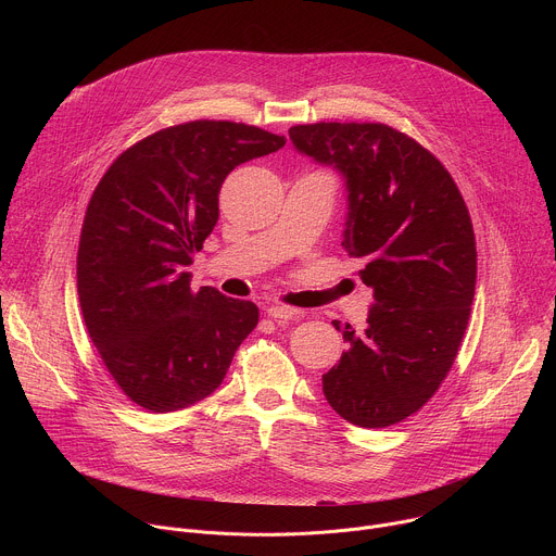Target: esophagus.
Instances as JSON below:
<instances>
[{
	"label": "esophagus",
	"instance_id": "esophagus-1",
	"mask_svg": "<svg viewBox=\"0 0 556 556\" xmlns=\"http://www.w3.org/2000/svg\"><path fill=\"white\" fill-rule=\"evenodd\" d=\"M266 312H268L270 319H275V321H294V319H299V316H301V309L290 307V305H279V303L268 305Z\"/></svg>",
	"mask_w": 556,
	"mask_h": 556
}]
</instances>
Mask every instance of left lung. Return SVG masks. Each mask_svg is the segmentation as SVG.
I'll return each instance as SVG.
<instances>
[{
    "instance_id": "8db88e82",
    "label": "left lung",
    "mask_w": 556,
    "mask_h": 556,
    "mask_svg": "<svg viewBox=\"0 0 556 556\" xmlns=\"http://www.w3.org/2000/svg\"><path fill=\"white\" fill-rule=\"evenodd\" d=\"M290 140L343 176V249L374 290L363 332L332 321L348 350L324 374L326 401L356 427H391L438 391L462 343L478 277L468 208L438 157L387 125H296Z\"/></svg>"
}]
</instances>
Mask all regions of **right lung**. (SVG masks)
Masks as SVG:
<instances>
[{
  "mask_svg": "<svg viewBox=\"0 0 556 556\" xmlns=\"http://www.w3.org/2000/svg\"><path fill=\"white\" fill-rule=\"evenodd\" d=\"M286 144L244 123L193 121L121 153L86 211L76 286L88 334L129 401L187 409L224 380L255 330L253 301L191 288L193 255L217 217L226 176Z\"/></svg>",
  "mask_w": 556,
  "mask_h": 556,
  "instance_id": "right-lung-1",
  "label": "right lung"
}]
</instances>
